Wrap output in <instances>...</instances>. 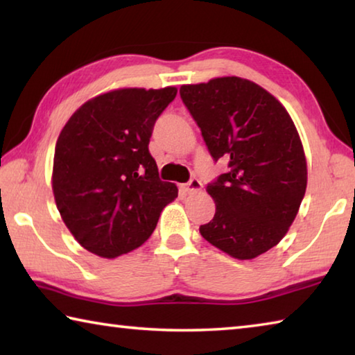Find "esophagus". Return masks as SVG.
<instances>
[{
	"instance_id": "34e87169",
	"label": "esophagus",
	"mask_w": 355,
	"mask_h": 355,
	"mask_svg": "<svg viewBox=\"0 0 355 355\" xmlns=\"http://www.w3.org/2000/svg\"><path fill=\"white\" fill-rule=\"evenodd\" d=\"M202 189V182L199 178H191L188 183L183 184V191L186 194H196V192H199Z\"/></svg>"
}]
</instances>
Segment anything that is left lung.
<instances>
[{
    "label": "left lung",
    "mask_w": 355,
    "mask_h": 355,
    "mask_svg": "<svg viewBox=\"0 0 355 355\" xmlns=\"http://www.w3.org/2000/svg\"><path fill=\"white\" fill-rule=\"evenodd\" d=\"M180 97L214 161L228 159L207 192L214 218L200 235L238 260L264 254L286 235L307 188V159L284 105L239 76L183 84Z\"/></svg>",
    "instance_id": "8db88e82"
}]
</instances>
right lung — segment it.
Wrapping results in <instances>:
<instances>
[{
	"label": "right lung",
	"mask_w": 355,
	"mask_h": 355,
	"mask_svg": "<svg viewBox=\"0 0 355 355\" xmlns=\"http://www.w3.org/2000/svg\"><path fill=\"white\" fill-rule=\"evenodd\" d=\"M177 87H123L71 114L58 137L53 194L64 224L103 258L135 250L152 235L175 183L161 182L148 152L153 125Z\"/></svg>",
	"instance_id": "right-lung-1"
}]
</instances>
